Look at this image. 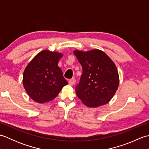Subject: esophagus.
Instances as JSON below:
<instances>
[{
  "label": "esophagus",
  "mask_w": 149,
  "mask_h": 149,
  "mask_svg": "<svg viewBox=\"0 0 149 149\" xmlns=\"http://www.w3.org/2000/svg\"><path fill=\"white\" fill-rule=\"evenodd\" d=\"M68 83H69L70 85H71V86H74V84H75V79L72 78V79H71L70 80H69Z\"/></svg>",
  "instance_id": "34e87169"
}]
</instances>
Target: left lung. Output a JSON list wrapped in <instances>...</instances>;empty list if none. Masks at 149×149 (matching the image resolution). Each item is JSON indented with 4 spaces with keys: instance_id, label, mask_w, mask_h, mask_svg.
Here are the masks:
<instances>
[{
    "instance_id": "obj_1",
    "label": "left lung",
    "mask_w": 149,
    "mask_h": 149,
    "mask_svg": "<svg viewBox=\"0 0 149 149\" xmlns=\"http://www.w3.org/2000/svg\"><path fill=\"white\" fill-rule=\"evenodd\" d=\"M83 68L76 95L85 106L97 107L108 103L118 90L119 75L116 66L102 50H74Z\"/></svg>"
}]
</instances>
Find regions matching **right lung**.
<instances>
[{"label":"right lung","instance_id":"1","mask_svg":"<svg viewBox=\"0 0 149 149\" xmlns=\"http://www.w3.org/2000/svg\"><path fill=\"white\" fill-rule=\"evenodd\" d=\"M63 56L61 52L43 50L27 65L22 82L28 95L34 101L43 104L52 100L68 84L58 66Z\"/></svg>","mask_w":149,"mask_h":149}]
</instances>
